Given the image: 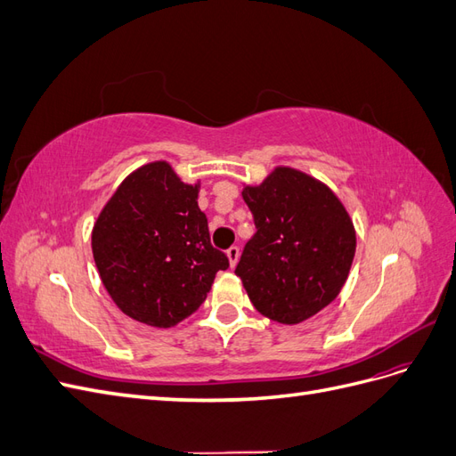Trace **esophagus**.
I'll use <instances>...</instances> for the list:
<instances>
[{
	"instance_id": "obj_1",
	"label": "esophagus",
	"mask_w": 456,
	"mask_h": 456,
	"mask_svg": "<svg viewBox=\"0 0 456 456\" xmlns=\"http://www.w3.org/2000/svg\"><path fill=\"white\" fill-rule=\"evenodd\" d=\"M226 256H228V260H230V266L233 268L238 265V260H240V247H236V245H232L230 249L226 251Z\"/></svg>"
}]
</instances>
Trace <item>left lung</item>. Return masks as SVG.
I'll return each instance as SVG.
<instances>
[{"instance_id": "8db88e82", "label": "left lung", "mask_w": 456, "mask_h": 456, "mask_svg": "<svg viewBox=\"0 0 456 456\" xmlns=\"http://www.w3.org/2000/svg\"><path fill=\"white\" fill-rule=\"evenodd\" d=\"M241 196L256 232L236 266L253 306L295 325L333 302L348 278L355 230L333 190L314 176L278 167Z\"/></svg>"}]
</instances>
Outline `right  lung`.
<instances>
[{"label": "right lung", "mask_w": 456, "mask_h": 456, "mask_svg": "<svg viewBox=\"0 0 456 456\" xmlns=\"http://www.w3.org/2000/svg\"><path fill=\"white\" fill-rule=\"evenodd\" d=\"M167 161L142 165L119 184L93 228V256L108 295L133 320L167 329L194 314L230 266Z\"/></svg>", "instance_id": "right-lung-1"}]
</instances>
